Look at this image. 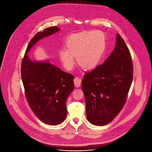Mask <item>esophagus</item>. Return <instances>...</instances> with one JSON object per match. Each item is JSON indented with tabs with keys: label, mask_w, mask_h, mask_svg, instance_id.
I'll return each instance as SVG.
<instances>
[{
	"label": "esophagus",
	"mask_w": 152,
	"mask_h": 152,
	"mask_svg": "<svg viewBox=\"0 0 152 152\" xmlns=\"http://www.w3.org/2000/svg\"><path fill=\"white\" fill-rule=\"evenodd\" d=\"M81 82H82L81 79H79V77H76L74 79V83H75V85L76 87L78 88V87H79V86H80V85H81Z\"/></svg>",
	"instance_id": "34e87169"
}]
</instances>
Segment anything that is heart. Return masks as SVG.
Segmentation results:
<instances>
[{
  "label": "heart",
  "mask_w": 152,
  "mask_h": 152,
  "mask_svg": "<svg viewBox=\"0 0 152 152\" xmlns=\"http://www.w3.org/2000/svg\"><path fill=\"white\" fill-rule=\"evenodd\" d=\"M66 48L58 51L63 67L71 71L75 66V56L80 67L86 70L95 69L100 64L106 47L104 34L92 30L74 34L66 42Z\"/></svg>",
  "instance_id": "1"
}]
</instances>
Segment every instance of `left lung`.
Here are the masks:
<instances>
[{
  "label": "left lung",
  "mask_w": 152,
  "mask_h": 152,
  "mask_svg": "<svg viewBox=\"0 0 152 152\" xmlns=\"http://www.w3.org/2000/svg\"><path fill=\"white\" fill-rule=\"evenodd\" d=\"M132 79L131 53L117 34L111 54L103 64L86 73L82 80L88 120L96 126L111 122L126 103Z\"/></svg>",
  "instance_id": "8db88e82"
}]
</instances>
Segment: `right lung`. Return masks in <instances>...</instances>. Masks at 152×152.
<instances>
[{"instance_id":"obj_1","label":"right lung","mask_w":152,"mask_h":152,"mask_svg":"<svg viewBox=\"0 0 152 152\" xmlns=\"http://www.w3.org/2000/svg\"><path fill=\"white\" fill-rule=\"evenodd\" d=\"M59 28L53 26L37 32L31 39L21 62V75L26 100L35 115L43 123L57 125L66 118V101L74 90V76L46 61H31L27 53L44 37Z\"/></svg>"}]
</instances>
